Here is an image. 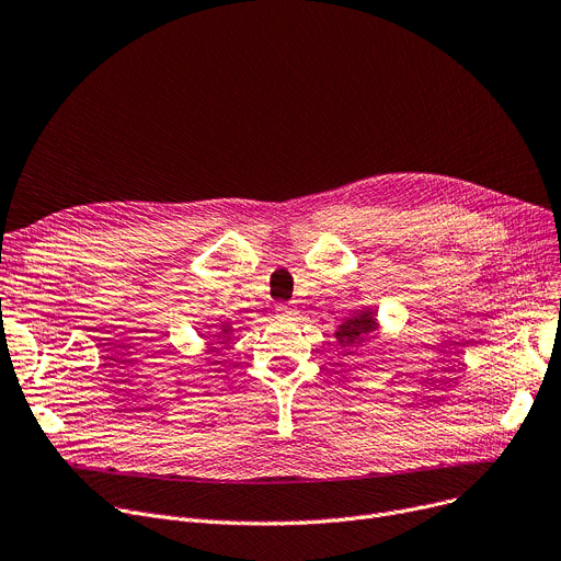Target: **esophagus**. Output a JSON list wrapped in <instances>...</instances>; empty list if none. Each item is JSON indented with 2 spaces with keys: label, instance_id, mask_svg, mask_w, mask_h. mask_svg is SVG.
<instances>
[{
  "label": "esophagus",
  "instance_id": "34e87169",
  "mask_svg": "<svg viewBox=\"0 0 561 561\" xmlns=\"http://www.w3.org/2000/svg\"><path fill=\"white\" fill-rule=\"evenodd\" d=\"M275 313H277V318H282V320H290V318L298 316V307L290 305V302H282V305L275 307Z\"/></svg>",
  "mask_w": 561,
  "mask_h": 561
}]
</instances>
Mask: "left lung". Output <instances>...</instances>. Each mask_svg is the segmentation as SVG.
Segmentation results:
<instances>
[{
	"mask_svg": "<svg viewBox=\"0 0 561 561\" xmlns=\"http://www.w3.org/2000/svg\"><path fill=\"white\" fill-rule=\"evenodd\" d=\"M377 330V322L373 318V311H362L355 318H345L339 330H336V341L343 347H357L359 343H364L366 339H370V334Z\"/></svg>",
	"mask_w": 561,
	"mask_h": 561,
	"instance_id": "obj_1",
	"label": "left lung"
}]
</instances>
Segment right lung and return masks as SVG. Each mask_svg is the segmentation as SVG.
Instances as JSON below:
<instances>
[{
	"label": "right lung",
	"instance_id": "add662e5",
	"mask_svg": "<svg viewBox=\"0 0 561 561\" xmlns=\"http://www.w3.org/2000/svg\"><path fill=\"white\" fill-rule=\"evenodd\" d=\"M229 334H231V328L222 325V328H220V334H218V336H222V339H229Z\"/></svg>",
	"mask_w": 561,
	"mask_h": 561
}]
</instances>
